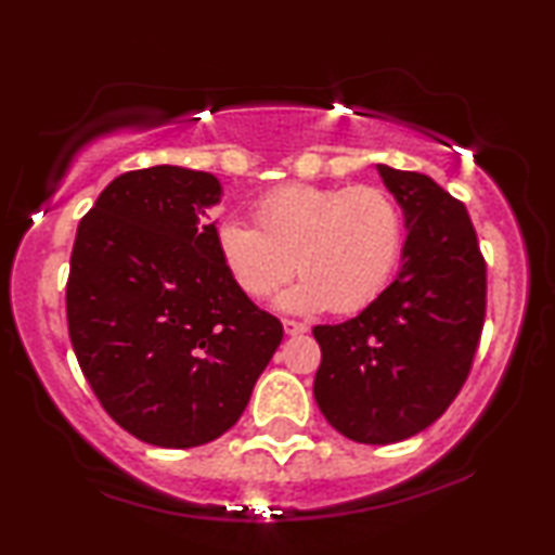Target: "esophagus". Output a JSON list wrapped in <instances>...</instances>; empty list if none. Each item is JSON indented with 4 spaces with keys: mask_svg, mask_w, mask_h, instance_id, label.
Returning a JSON list of instances; mask_svg holds the SVG:
<instances>
[{
    "mask_svg": "<svg viewBox=\"0 0 555 555\" xmlns=\"http://www.w3.org/2000/svg\"><path fill=\"white\" fill-rule=\"evenodd\" d=\"M283 328H285L287 336H302V333H308V323L291 321V318H285V321H283Z\"/></svg>",
    "mask_w": 555,
    "mask_h": 555,
    "instance_id": "1",
    "label": "esophagus"
}]
</instances>
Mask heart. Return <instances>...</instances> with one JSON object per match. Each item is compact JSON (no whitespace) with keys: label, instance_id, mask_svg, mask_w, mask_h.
Returning a JSON list of instances; mask_svg holds the SVG:
<instances>
[{"label":"heart","instance_id":"b5f03b06","mask_svg":"<svg viewBox=\"0 0 555 555\" xmlns=\"http://www.w3.org/2000/svg\"><path fill=\"white\" fill-rule=\"evenodd\" d=\"M257 227L222 219L217 255L247 298H270L295 268L298 283L278 295V308L356 313L374 302L397 270L404 222L378 186L287 184L255 204Z\"/></svg>","mask_w":555,"mask_h":555}]
</instances>
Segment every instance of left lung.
I'll return each mask as SVG.
<instances>
[{
    "label": "left lung",
    "mask_w": 555,
    "mask_h": 555,
    "mask_svg": "<svg viewBox=\"0 0 555 555\" xmlns=\"http://www.w3.org/2000/svg\"><path fill=\"white\" fill-rule=\"evenodd\" d=\"M378 173L404 215L399 275L351 321L313 328L315 404L361 444L401 442L447 412L473 366L488 287L465 204L424 173Z\"/></svg>",
    "instance_id": "8db88e82"
}]
</instances>
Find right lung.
Here are the masks:
<instances>
[{
  "instance_id": "obj_1",
  "label": "right lung",
  "mask_w": 555,
  "mask_h": 555,
  "mask_svg": "<svg viewBox=\"0 0 555 555\" xmlns=\"http://www.w3.org/2000/svg\"><path fill=\"white\" fill-rule=\"evenodd\" d=\"M215 173L126 171L80 219L67 278L73 351L105 412L141 442L186 450L234 427L283 325L217 255Z\"/></svg>"
}]
</instances>
